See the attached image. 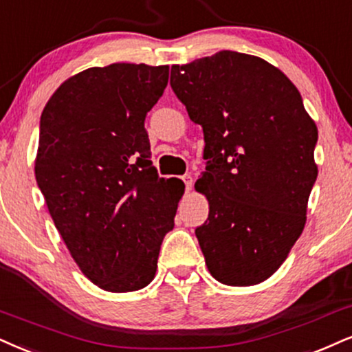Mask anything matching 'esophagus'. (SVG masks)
<instances>
[{
	"label": "esophagus",
	"mask_w": 352,
	"mask_h": 352,
	"mask_svg": "<svg viewBox=\"0 0 352 352\" xmlns=\"http://www.w3.org/2000/svg\"><path fill=\"white\" fill-rule=\"evenodd\" d=\"M181 179H183L186 189L190 190V188H192V176H190V175H184V176H181Z\"/></svg>",
	"instance_id": "obj_1"
}]
</instances>
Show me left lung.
Returning a JSON list of instances; mask_svg holds the SVG:
<instances>
[{
    "label": "left lung",
    "mask_w": 352,
    "mask_h": 352,
    "mask_svg": "<svg viewBox=\"0 0 352 352\" xmlns=\"http://www.w3.org/2000/svg\"><path fill=\"white\" fill-rule=\"evenodd\" d=\"M171 88L204 130L196 189L209 217L196 236L209 272L227 285L271 277L302 235L318 168V130L279 68L232 50L171 67Z\"/></svg>",
    "instance_id": "1"
}]
</instances>
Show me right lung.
Instances as JSON below:
<instances>
[{
  "label": "right lung",
  "instance_id": "1",
  "mask_svg": "<svg viewBox=\"0 0 352 352\" xmlns=\"http://www.w3.org/2000/svg\"><path fill=\"white\" fill-rule=\"evenodd\" d=\"M168 75V65L88 68L60 85L41 116L38 189L78 267L107 292L153 280L184 192L158 177L145 130Z\"/></svg>",
  "mask_w": 352,
  "mask_h": 352
}]
</instances>
